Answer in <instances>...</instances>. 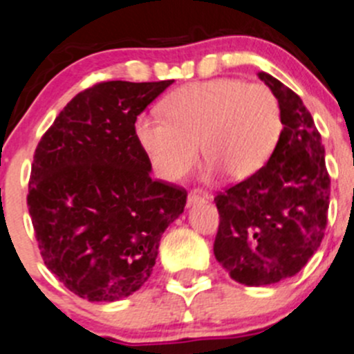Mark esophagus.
Here are the masks:
<instances>
[{"label":"esophagus","mask_w":354,"mask_h":354,"mask_svg":"<svg viewBox=\"0 0 354 354\" xmlns=\"http://www.w3.org/2000/svg\"><path fill=\"white\" fill-rule=\"evenodd\" d=\"M205 198H207L205 193L198 192V189H193V192L188 193V198H187L188 207L195 205V203H200V202H205Z\"/></svg>","instance_id":"obj_1"}]
</instances>
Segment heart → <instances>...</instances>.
<instances>
[{
  "instance_id": "b5f03b06",
  "label": "heart",
  "mask_w": 354,
  "mask_h": 354,
  "mask_svg": "<svg viewBox=\"0 0 354 354\" xmlns=\"http://www.w3.org/2000/svg\"><path fill=\"white\" fill-rule=\"evenodd\" d=\"M165 115L142 113L136 136L159 178L178 180L192 167L196 146L208 171L230 180L258 173L280 140L283 120L270 88L241 80L187 84L171 93Z\"/></svg>"
}]
</instances>
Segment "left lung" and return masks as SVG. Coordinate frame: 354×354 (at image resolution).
Wrapping results in <instances>:
<instances>
[{"label": "left lung", "mask_w": 354, "mask_h": 354, "mask_svg": "<svg viewBox=\"0 0 354 354\" xmlns=\"http://www.w3.org/2000/svg\"><path fill=\"white\" fill-rule=\"evenodd\" d=\"M258 76L280 103V140L258 173L215 196L221 224L214 254L248 286L278 283L307 265L324 237L330 192L312 115L277 77Z\"/></svg>", "instance_id": "obj_1"}]
</instances>
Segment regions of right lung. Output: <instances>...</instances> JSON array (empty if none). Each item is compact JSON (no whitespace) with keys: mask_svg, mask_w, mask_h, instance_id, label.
Masks as SVG:
<instances>
[{"mask_svg":"<svg viewBox=\"0 0 354 354\" xmlns=\"http://www.w3.org/2000/svg\"><path fill=\"white\" fill-rule=\"evenodd\" d=\"M173 80L106 81L77 93L33 154L28 212L44 263L89 302L132 295L151 277L159 241L187 192L151 178L137 115Z\"/></svg>","mask_w":354,"mask_h":354,"instance_id":"1","label":"right lung"}]
</instances>
